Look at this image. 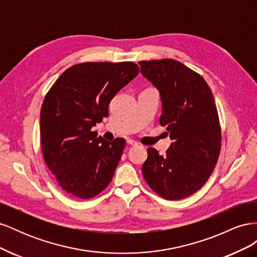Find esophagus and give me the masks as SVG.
<instances>
[{
    "label": "esophagus",
    "mask_w": 257,
    "mask_h": 257,
    "mask_svg": "<svg viewBox=\"0 0 257 257\" xmlns=\"http://www.w3.org/2000/svg\"><path fill=\"white\" fill-rule=\"evenodd\" d=\"M126 143H127V145H130V146H137V145H138V143L135 142V141H133V139H127Z\"/></svg>",
    "instance_id": "obj_1"
}]
</instances>
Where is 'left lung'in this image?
Listing matches in <instances>:
<instances>
[{
  "label": "left lung",
  "mask_w": 257,
  "mask_h": 257,
  "mask_svg": "<svg viewBox=\"0 0 257 257\" xmlns=\"http://www.w3.org/2000/svg\"><path fill=\"white\" fill-rule=\"evenodd\" d=\"M139 65L160 92V123L173 142L164 157L148 148L144 178L163 198H185L207 182L220 155L221 128L212 92L203 77L176 60L141 61Z\"/></svg>",
  "instance_id": "left-lung-1"
}]
</instances>
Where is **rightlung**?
Masks as SVG:
<instances>
[{
    "label": "right lung",
    "mask_w": 257,
    "mask_h": 257,
    "mask_svg": "<svg viewBox=\"0 0 257 257\" xmlns=\"http://www.w3.org/2000/svg\"><path fill=\"white\" fill-rule=\"evenodd\" d=\"M139 73L132 62H85L67 68L41 110L46 164L68 194L89 199L110 183L125 139L107 142L91 128L108 115L110 100Z\"/></svg>",
    "instance_id": "right-lung-1"
}]
</instances>
